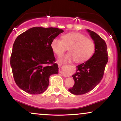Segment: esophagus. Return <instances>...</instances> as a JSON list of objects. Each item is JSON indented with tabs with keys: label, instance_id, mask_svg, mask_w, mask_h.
<instances>
[{
	"label": "esophagus",
	"instance_id": "34e87169",
	"mask_svg": "<svg viewBox=\"0 0 121 121\" xmlns=\"http://www.w3.org/2000/svg\"><path fill=\"white\" fill-rule=\"evenodd\" d=\"M59 68L60 69L61 67V64H59Z\"/></svg>",
	"mask_w": 121,
	"mask_h": 121
}]
</instances>
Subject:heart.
Segmentation results:
<instances>
[{"instance_id": "b5f03b06", "label": "heart", "mask_w": 121, "mask_h": 121, "mask_svg": "<svg viewBox=\"0 0 121 121\" xmlns=\"http://www.w3.org/2000/svg\"><path fill=\"white\" fill-rule=\"evenodd\" d=\"M51 47L58 56L63 55L68 48L69 52L59 59L60 62H68L74 60L77 63H81L92 57L95 52V44L84 35L70 32L63 35L62 40L54 38L51 41Z\"/></svg>"}]
</instances>
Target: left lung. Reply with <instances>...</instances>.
Listing matches in <instances>:
<instances>
[{
  "label": "left lung",
  "instance_id": "8db88e82",
  "mask_svg": "<svg viewBox=\"0 0 121 121\" xmlns=\"http://www.w3.org/2000/svg\"><path fill=\"white\" fill-rule=\"evenodd\" d=\"M95 44V50L89 60L77 66L76 73L72 76L74 85L69 91L75 95L89 92L103 78L108 61V53L105 40L94 32L87 30Z\"/></svg>",
  "mask_w": 121,
  "mask_h": 121
}]
</instances>
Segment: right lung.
<instances>
[{"mask_svg":"<svg viewBox=\"0 0 121 121\" xmlns=\"http://www.w3.org/2000/svg\"><path fill=\"white\" fill-rule=\"evenodd\" d=\"M63 32L57 28L33 27L16 39L10 64L15 82L23 91L42 93L49 85L50 76L59 73L51 43Z\"/></svg>","mask_w":121,"mask_h":121,"instance_id":"1","label":"right lung"}]
</instances>
